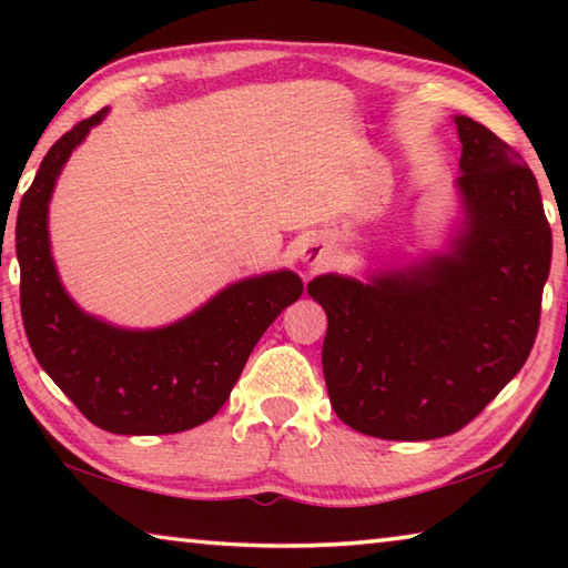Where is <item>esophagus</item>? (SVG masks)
<instances>
[{"instance_id": "esophagus-1", "label": "esophagus", "mask_w": 568, "mask_h": 568, "mask_svg": "<svg viewBox=\"0 0 568 568\" xmlns=\"http://www.w3.org/2000/svg\"><path fill=\"white\" fill-rule=\"evenodd\" d=\"M331 257V247L323 237H305L301 245V263L307 267V271H318Z\"/></svg>"}]
</instances>
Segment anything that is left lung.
Segmentation results:
<instances>
[{
    "mask_svg": "<svg viewBox=\"0 0 568 568\" xmlns=\"http://www.w3.org/2000/svg\"><path fill=\"white\" fill-rule=\"evenodd\" d=\"M458 225L436 253L307 283L323 305V376L343 423L430 440L474 420L526 363L551 267V227L516 150L454 114Z\"/></svg>",
    "mask_w": 568,
    "mask_h": 568,
    "instance_id": "left-lung-1",
    "label": "left lung"
}]
</instances>
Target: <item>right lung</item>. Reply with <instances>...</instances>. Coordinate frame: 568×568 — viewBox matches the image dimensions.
I'll list each match as a JSON object with an SVG mask.
<instances>
[{"label": "right lung", "instance_id": "1", "mask_svg": "<svg viewBox=\"0 0 568 568\" xmlns=\"http://www.w3.org/2000/svg\"><path fill=\"white\" fill-rule=\"evenodd\" d=\"M104 118L108 108L62 134L19 203L24 331L47 376L94 426L120 436L180 434L225 406L247 355L301 297L303 281L293 271L243 277L162 328H122L84 313L57 273L50 200L64 162Z\"/></svg>", "mask_w": 568, "mask_h": 568}]
</instances>
